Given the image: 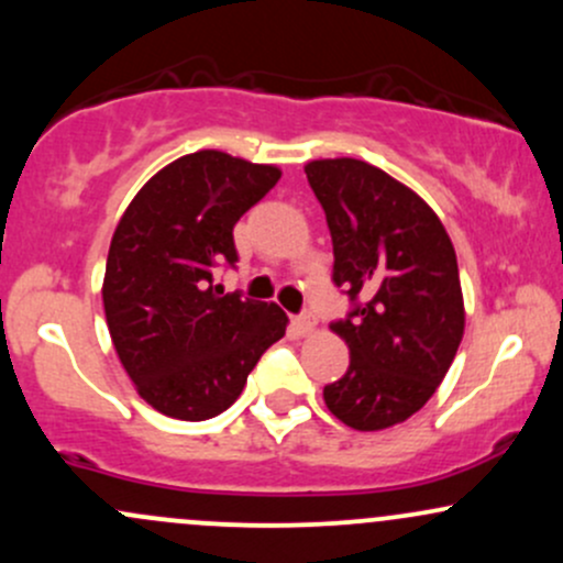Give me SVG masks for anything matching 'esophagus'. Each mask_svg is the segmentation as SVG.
<instances>
[{"mask_svg": "<svg viewBox=\"0 0 563 563\" xmlns=\"http://www.w3.org/2000/svg\"><path fill=\"white\" fill-rule=\"evenodd\" d=\"M294 329H296V333H299V336H307V333L314 331V318L310 312L299 314V318H294Z\"/></svg>", "mask_w": 563, "mask_h": 563, "instance_id": "obj_1", "label": "esophagus"}]
</instances>
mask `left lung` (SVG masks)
I'll return each mask as SVG.
<instances>
[{
  "instance_id": "8db88e82",
  "label": "left lung",
  "mask_w": 563,
  "mask_h": 563,
  "mask_svg": "<svg viewBox=\"0 0 563 563\" xmlns=\"http://www.w3.org/2000/svg\"><path fill=\"white\" fill-rule=\"evenodd\" d=\"M305 173L329 221L333 283L352 301L331 323L350 368L323 400L352 430L393 428L428 404L462 342L454 245L417 191L363 159H314Z\"/></svg>"
}]
</instances>
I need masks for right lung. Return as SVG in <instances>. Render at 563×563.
Masks as SVG:
<instances>
[{"instance_id":"right-lung-1","label":"right lung","mask_w":563,"mask_h":563,"mask_svg":"<svg viewBox=\"0 0 563 563\" xmlns=\"http://www.w3.org/2000/svg\"><path fill=\"white\" fill-rule=\"evenodd\" d=\"M280 170L202 150L154 173L109 245L103 310L120 363L159 413L202 422L227 411L286 333V312L224 294L216 267H234L232 230Z\"/></svg>"}]
</instances>
